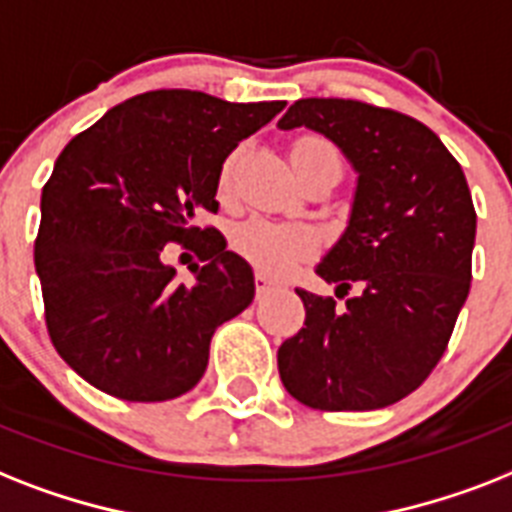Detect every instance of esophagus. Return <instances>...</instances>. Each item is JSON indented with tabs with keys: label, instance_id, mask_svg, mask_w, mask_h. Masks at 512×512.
<instances>
[{
	"label": "esophagus",
	"instance_id": "obj_1",
	"mask_svg": "<svg viewBox=\"0 0 512 512\" xmlns=\"http://www.w3.org/2000/svg\"><path fill=\"white\" fill-rule=\"evenodd\" d=\"M270 289H273V281H270L265 273H255V292L257 297H263V294H268Z\"/></svg>",
	"mask_w": 512,
	"mask_h": 512
}]
</instances>
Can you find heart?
<instances>
[{
	"label": "heart",
	"mask_w": 512,
	"mask_h": 512,
	"mask_svg": "<svg viewBox=\"0 0 512 512\" xmlns=\"http://www.w3.org/2000/svg\"><path fill=\"white\" fill-rule=\"evenodd\" d=\"M289 160L297 176L318 165L339 168V152L326 136L302 134L289 144ZM231 181V160L220 170V189H228ZM231 247L268 276H286L297 263L315 255L318 236L305 223H281L268 218H247L231 231Z\"/></svg>",
	"instance_id": "b5f03b06"
}]
</instances>
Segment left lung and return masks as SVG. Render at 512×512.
Instances as JSON below:
<instances>
[{"label": "left lung", "instance_id": "obj_1", "mask_svg": "<svg viewBox=\"0 0 512 512\" xmlns=\"http://www.w3.org/2000/svg\"><path fill=\"white\" fill-rule=\"evenodd\" d=\"M328 136L357 170L350 226L315 273L336 303L297 289L305 326L278 347L302 405H394L429 378L471 292L476 210L460 162L421 120L357 99H299L278 120Z\"/></svg>", "mask_w": 512, "mask_h": 512}]
</instances>
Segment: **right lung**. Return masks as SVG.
<instances>
[{
    "label": "right lung",
    "mask_w": 512,
    "mask_h": 512,
    "mask_svg": "<svg viewBox=\"0 0 512 512\" xmlns=\"http://www.w3.org/2000/svg\"><path fill=\"white\" fill-rule=\"evenodd\" d=\"M284 105L157 89L62 149L41 189L33 263L54 350L91 386L128 402L197 386L215 328L255 297L252 268L197 218L218 213L223 160ZM165 243L206 260L194 285L161 263Z\"/></svg>",
    "instance_id": "add662e5"
}]
</instances>
